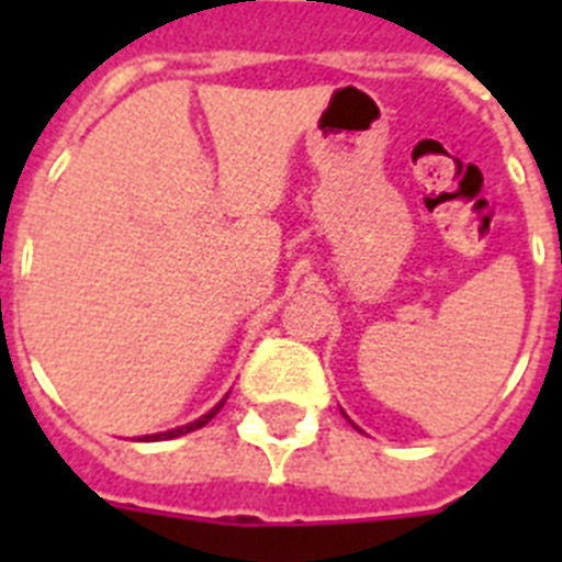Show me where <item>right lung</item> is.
Returning a JSON list of instances; mask_svg holds the SVG:
<instances>
[{"label": "right lung", "instance_id": "1", "mask_svg": "<svg viewBox=\"0 0 562 562\" xmlns=\"http://www.w3.org/2000/svg\"><path fill=\"white\" fill-rule=\"evenodd\" d=\"M224 402H227V396H224V400H221L218 405H215V408H212V411H206V414H203V417H198V419H194V423H189V426L171 428V431H160V435H145L143 440H148V443H154V440H171V437L189 435V431H194V428H203V426H206V423H210L212 417H215V414H218V411H221V405H224Z\"/></svg>", "mask_w": 562, "mask_h": 562}]
</instances>
